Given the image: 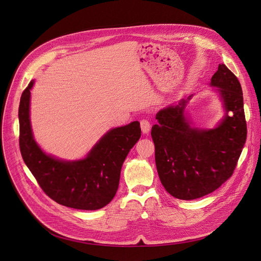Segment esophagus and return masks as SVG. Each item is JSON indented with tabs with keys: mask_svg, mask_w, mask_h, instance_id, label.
<instances>
[{
	"mask_svg": "<svg viewBox=\"0 0 261 261\" xmlns=\"http://www.w3.org/2000/svg\"><path fill=\"white\" fill-rule=\"evenodd\" d=\"M140 128L143 134H147L151 131V124L147 120H141L140 121Z\"/></svg>",
	"mask_w": 261,
	"mask_h": 261,
	"instance_id": "esophagus-1",
	"label": "esophagus"
}]
</instances>
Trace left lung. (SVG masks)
<instances>
[{
    "instance_id": "left-lung-1",
    "label": "left lung",
    "mask_w": 261,
    "mask_h": 261,
    "mask_svg": "<svg viewBox=\"0 0 261 261\" xmlns=\"http://www.w3.org/2000/svg\"><path fill=\"white\" fill-rule=\"evenodd\" d=\"M224 117L212 129L192 126L186 106L193 95L159 110L152 127L157 171L165 190L192 200L218 189L233 173L247 138L241 84L220 64L211 79Z\"/></svg>"
}]
</instances>
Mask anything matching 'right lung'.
<instances>
[{
    "label": "right lung",
    "mask_w": 261,
    "mask_h": 261,
    "mask_svg": "<svg viewBox=\"0 0 261 261\" xmlns=\"http://www.w3.org/2000/svg\"><path fill=\"white\" fill-rule=\"evenodd\" d=\"M34 83L21 94L18 108L19 147L25 165L56 202L76 210L102 208L118 191L123 163L141 135L139 122L110 129L83 159H59L46 154L33 135L30 101Z\"/></svg>",
    "instance_id": "right-lung-1"
}]
</instances>
